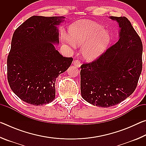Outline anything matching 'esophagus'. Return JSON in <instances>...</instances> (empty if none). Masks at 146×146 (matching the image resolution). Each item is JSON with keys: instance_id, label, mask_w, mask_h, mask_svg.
<instances>
[{"instance_id": "1", "label": "esophagus", "mask_w": 146, "mask_h": 146, "mask_svg": "<svg viewBox=\"0 0 146 146\" xmlns=\"http://www.w3.org/2000/svg\"><path fill=\"white\" fill-rule=\"evenodd\" d=\"M73 65L76 66V67L77 68H80V65H81V63L78 60H74L73 62Z\"/></svg>"}]
</instances>
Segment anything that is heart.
<instances>
[{"label":"heart","instance_id":"1","mask_svg":"<svg viewBox=\"0 0 146 146\" xmlns=\"http://www.w3.org/2000/svg\"><path fill=\"white\" fill-rule=\"evenodd\" d=\"M60 39L70 46H82V57L89 62L99 58L110 42V35L102 26L87 20L73 24L68 29V35L62 33Z\"/></svg>","mask_w":146,"mask_h":146}]
</instances>
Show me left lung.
<instances>
[{
  "instance_id": "1",
  "label": "left lung",
  "mask_w": 146,
  "mask_h": 146,
  "mask_svg": "<svg viewBox=\"0 0 146 146\" xmlns=\"http://www.w3.org/2000/svg\"><path fill=\"white\" fill-rule=\"evenodd\" d=\"M120 28L119 40L97 60L80 66L82 97L109 108L122 102L137 88L142 69V43L125 17H109Z\"/></svg>"
}]
</instances>
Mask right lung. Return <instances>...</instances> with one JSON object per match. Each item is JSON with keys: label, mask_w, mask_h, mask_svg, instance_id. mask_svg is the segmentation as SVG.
Masks as SVG:
<instances>
[{"label": "right lung", "mask_w": 146, "mask_h": 146, "mask_svg": "<svg viewBox=\"0 0 146 146\" xmlns=\"http://www.w3.org/2000/svg\"><path fill=\"white\" fill-rule=\"evenodd\" d=\"M65 18L33 16L14 32L7 60L8 80L24 102L42 106L55 99L56 78L73 61L54 46L59 44L58 26Z\"/></svg>", "instance_id": "obj_1"}]
</instances>
